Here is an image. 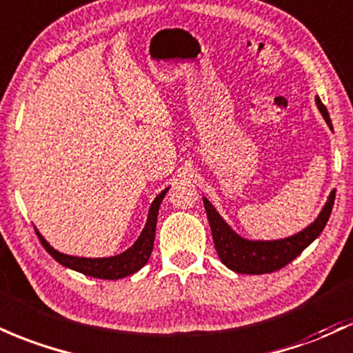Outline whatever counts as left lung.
<instances>
[{
  "instance_id": "8db88e82",
  "label": "left lung",
  "mask_w": 353,
  "mask_h": 353,
  "mask_svg": "<svg viewBox=\"0 0 353 353\" xmlns=\"http://www.w3.org/2000/svg\"><path fill=\"white\" fill-rule=\"evenodd\" d=\"M315 102L327 125L334 129L327 108L321 103L319 97L315 99ZM203 201L204 208H206L209 226H211L212 231V241H214L216 251H218V256L223 261V265L241 274H265L283 268L290 261H293L305 248L312 245L319 238L332 214L335 191L330 192L320 214L305 230L293 236H288V238L271 239V241H253V239L243 238L226 221L221 218V214L209 203L208 197H203Z\"/></svg>"
}]
</instances>
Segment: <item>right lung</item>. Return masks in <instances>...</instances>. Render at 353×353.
<instances>
[{
	"instance_id": "right-lung-1",
	"label": "right lung",
	"mask_w": 353,
	"mask_h": 353,
	"mask_svg": "<svg viewBox=\"0 0 353 353\" xmlns=\"http://www.w3.org/2000/svg\"><path fill=\"white\" fill-rule=\"evenodd\" d=\"M168 189H164V191L152 201V204H150L149 214H147V223L144 230H142L141 236L137 238V241H135L129 250H125L120 254H115V256L80 258L72 256V254L60 253L55 248H52V245L40 234V231H38L37 228H34V231H37L38 238H40L45 250L48 251L60 265L67 266L70 270L79 271V273L82 274H87V276L100 278V280H119V278H125L129 276V274H134L135 271L141 270L142 266L149 261V256L150 253H152L154 248V238H156L159 208H161V203L162 199H164Z\"/></svg>"
}]
</instances>
